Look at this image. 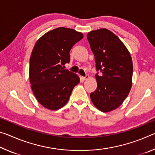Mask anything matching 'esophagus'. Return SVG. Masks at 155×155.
<instances>
[{
  "label": "esophagus",
  "instance_id": "obj_1",
  "mask_svg": "<svg viewBox=\"0 0 155 155\" xmlns=\"http://www.w3.org/2000/svg\"><path fill=\"white\" fill-rule=\"evenodd\" d=\"M88 78H89V75H85V77H82V79H83V81L87 80V79H88Z\"/></svg>",
  "mask_w": 155,
  "mask_h": 155
}]
</instances>
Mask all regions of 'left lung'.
<instances>
[{"label": "left lung", "mask_w": 155, "mask_h": 155, "mask_svg": "<svg viewBox=\"0 0 155 155\" xmlns=\"http://www.w3.org/2000/svg\"><path fill=\"white\" fill-rule=\"evenodd\" d=\"M94 54L97 88L90 98L97 109L113 111L122 104L132 86L133 61L130 52L114 33L106 28L91 31L87 35Z\"/></svg>", "instance_id": "obj_1"}]
</instances>
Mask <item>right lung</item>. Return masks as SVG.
<instances>
[{
  "label": "right lung",
  "mask_w": 155,
  "mask_h": 155,
  "mask_svg": "<svg viewBox=\"0 0 155 155\" xmlns=\"http://www.w3.org/2000/svg\"><path fill=\"white\" fill-rule=\"evenodd\" d=\"M83 35L74 29L59 27L37 41L31 52L29 80L36 99L43 107L57 110L68 103L79 83L77 74L64 69L70 51Z\"/></svg>",
  "instance_id": "right-lung-1"
}]
</instances>
